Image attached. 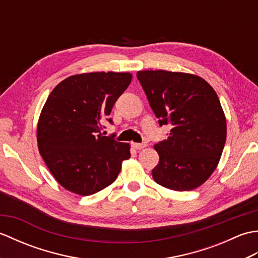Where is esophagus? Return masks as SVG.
Returning a JSON list of instances; mask_svg holds the SVG:
<instances>
[{
	"label": "esophagus",
	"instance_id": "34e87169",
	"mask_svg": "<svg viewBox=\"0 0 258 258\" xmlns=\"http://www.w3.org/2000/svg\"><path fill=\"white\" fill-rule=\"evenodd\" d=\"M132 146L134 147L135 150H142V149H144L146 144L145 143H133Z\"/></svg>",
	"mask_w": 258,
	"mask_h": 258
}]
</instances>
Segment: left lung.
Returning <instances> with one entry per match:
<instances>
[{
  "label": "left lung",
  "mask_w": 258,
  "mask_h": 258,
  "mask_svg": "<svg viewBox=\"0 0 258 258\" xmlns=\"http://www.w3.org/2000/svg\"><path fill=\"white\" fill-rule=\"evenodd\" d=\"M161 126H172L154 146L160 162L152 175L173 190H190L215 171L226 141V118L216 92L197 75L168 71L136 74Z\"/></svg>",
  "instance_id": "left-lung-1"
}]
</instances>
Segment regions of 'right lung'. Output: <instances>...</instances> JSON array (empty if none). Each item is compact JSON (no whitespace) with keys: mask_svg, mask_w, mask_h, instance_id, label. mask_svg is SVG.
<instances>
[{"mask_svg":"<svg viewBox=\"0 0 258 258\" xmlns=\"http://www.w3.org/2000/svg\"><path fill=\"white\" fill-rule=\"evenodd\" d=\"M131 81V73H83L63 80L48 95L38 118L37 145L65 189L95 194L116 179L122 162L131 157L130 144L101 133Z\"/></svg>","mask_w":258,"mask_h":258,"instance_id":"add662e5","label":"right lung"}]
</instances>
